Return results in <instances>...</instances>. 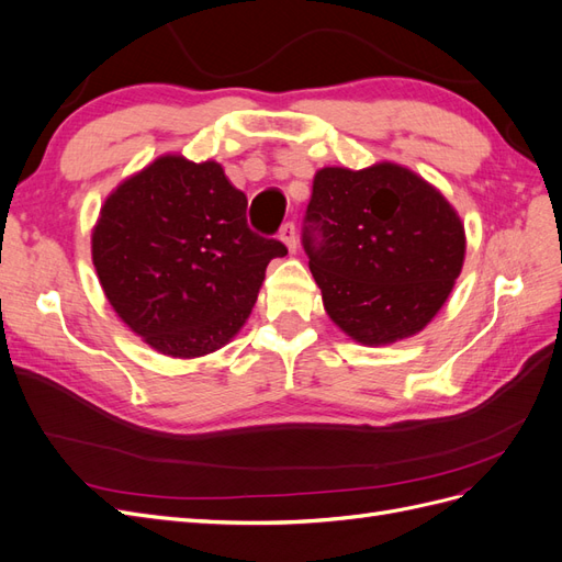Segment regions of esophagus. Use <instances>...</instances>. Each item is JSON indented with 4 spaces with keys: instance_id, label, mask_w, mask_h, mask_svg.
Listing matches in <instances>:
<instances>
[{
    "instance_id": "obj_1",
    "label": "esophagus",
    "mask_w": 562,
    "mask_h": 562,
    "mask_svg": "<svg viewBox=\"0 0 562 562\" xmlns=\"http://www.w3.org/2000/svg\"><path fill=\"white\" fill-rule=\"evenodd\" d=\"M279 236H281V241L288 246V250H291V252L297 248V229H295V223H283Z\"/></svg>"
}]
</instances>
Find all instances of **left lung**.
I'll return each mask as SVG.
<instances>
[{
	"label": "left lung",
	"instance_id": "1",
	"mask_svg": "<svg viewBox=\"0 0 562 562\" xmlns=\"http://www.w3.org/2000/svg\"><path fill=\"white\" fill-rule=\"evenodd\" d=\"M302 246L323 307L351 339L391 345L419 333L464 265V225L436 187L398 164L321 168Z\"/></svg>",
	"mask_w": 562,
	"mask_h": 562
}]
</instances>
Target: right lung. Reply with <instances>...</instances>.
Returning <instances> with one entry per match:
<instances>
[{"instance_id": "right-lung-1", "label": "right lung", "mask_w": 562, "mask_h": 562, "mask_svg": "<svg viewBox=\"0 0 562 562\" xmlns=\"http://www.w3.org/2000/svg\"><path fill=\"white\" fill-rule=\"evenodd\" d=\"M248 199L215 161L159 157L105 199L91 236L112 310L176 359L225 347L241 330L265 269L288 248L248 227Z\"/></svg>"}]
</instances>
